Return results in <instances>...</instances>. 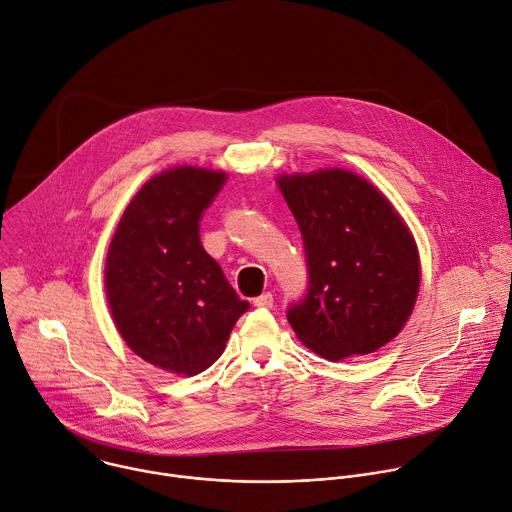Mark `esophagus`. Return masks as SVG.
I'll use <instances>...</instances> for the list:
<instances>
[{
	"instance_id": "esophagus-1",
	"label": "esophagus",
	"mask_w": 512,
	"mask_h": 512,
	"mask_svg": "<svg viewBox=\"0 0 512 512\" xmlns=\"http://www.w3.org/2000/svg\"><path fill=\"white\" fill-rule=\"evenodd\" d=\"M254 306H258V309H272V306H274V296L270 292L260 294L258 298H254Z\"/></svg>"
}]
</instances>
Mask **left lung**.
<instances>
[{
    "instance_id": "left-lung-1",
    "label": "left lung",
    "mask_w": 512,
    "mask_h": 512,
    "mask_svg": "<svg viewBox=\"0 0 512 512\" xmlns=\"http://www.w3.org/2000/svg\"><path fill=\"white\" fill-rule=\"evenodd\" d=\"M298 224L309 286L286 319L329 361L389 343L412 315L420 288L416 242L391 203L345 169L278 179Z\"/></svg>"
}]
</instances>
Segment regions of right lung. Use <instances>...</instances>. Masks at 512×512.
<instances>
[{"instance_id": "1", "label": "right lung", "mask_w": 512, "mask_h": 512, "mask_svg": "<svg viewBox=\"0 0 512 512\" xmlns=\"http://www.w3.org/2000/svg\"><path fill=\"white\" fill-rule=\"evenodd\" d=\"M226 173L175 167L125 210L107 256V296L127 345L171 373L206 371L250 309L199 240V220Z\"/></svg>"}]
</instances>
